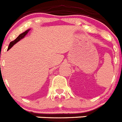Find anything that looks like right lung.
Listing matches in <instances>:
<instances>
[{
  "label": "right lung",
  "mask_w": 122,
  "mask_h": 122,
  "mask_svg": "<svg viewBox=\"0 0 122 122\" xmlns=\"http://www.w3.org/2000/svg\"><path fill=\"white\" fill-rule=\"evenodd\" d=\"M30 30H26V31H25L24 32V33H22V34H20V35L19 36H18L17 37L16 39H15V40H14V41H12V42H10V45H9L8 48V50H10V49L11 48L12 46H13L14 45V44H15V43H16L17 42H19V41H20L21 39H23V38L25 36H26V34H28V33Z\"/></svg>",
  "instance_id": "1"
}]
</instances>
